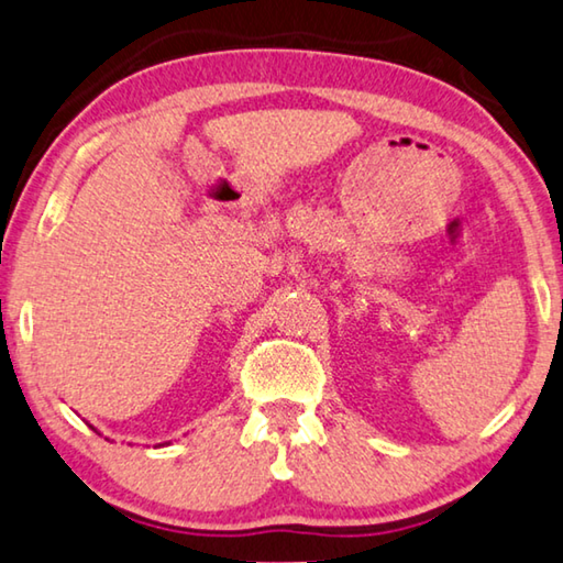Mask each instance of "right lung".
Segmentation results:
<instances>
[{
    "label": "right lung",
    "mask_w": 563,
    "mask_h": 563,
    "mask_svg": "<svg viewBox=\"0 0 563 563\" xmlns=\"http://www.w3.org/2000/svg\"><path fill=\"white\" fill-rule=\"evenodd\" d=\"M91 429H95V427H91ZM95 431H97V429H95ZM159 446H162V444H159Z\"/></svg>",
    "instance_id": "right-lung-1"
}]
</instances>
